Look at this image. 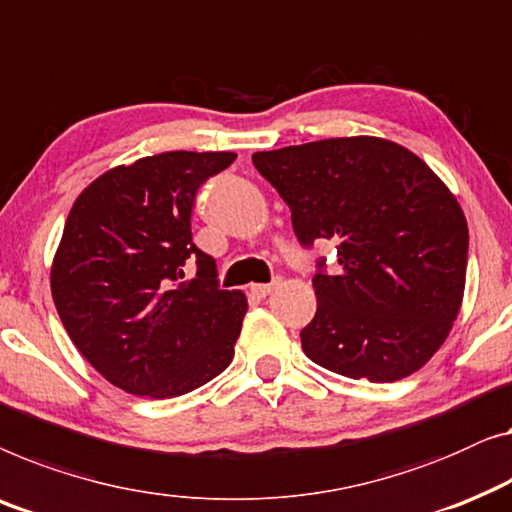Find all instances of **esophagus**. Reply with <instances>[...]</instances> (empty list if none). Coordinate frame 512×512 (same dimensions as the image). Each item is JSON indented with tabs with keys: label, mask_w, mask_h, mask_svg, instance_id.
<instances>
[{
	"label": "esophagus",
	"mask_w": 512,
	"mask_h": 512,
	"mask_svg": "<svg viewBox=\"0 0 512 512\" xmlns=\"http://www.w3.org/2000/svg\"><path fill=\"white\" fill-rule=\"evenodd\" d=\"M279 284H281V279H274L272 284H254L251 286V293L258 295V298H265V295H270Z\"/></svg>",
	"instance_id": "esophagus-1"
}]
</instances>
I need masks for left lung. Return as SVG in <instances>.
Segmentation results:
<instances>
[{"label":"left lung","mask_w":512,"mask_h":512,"mask_svg":"<svg viewBox=\"0 0 512 512\" xmlns=\"http://www.w3.org/2000/svg\"><path fill=\"white\" fill-rule=\"evenodd\" d=\"M251 161L291 207L305 247L337 244V272L318 270L311 281L318 307L300 332L307 358L372 383L427 365L462 307L469 254L466 217L441 177L376 136L316 140Z\"/></svg>","instance_id":"left-lung-1"}]
</instances>
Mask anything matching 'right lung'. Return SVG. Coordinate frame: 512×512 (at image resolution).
<instances>
[{"label": "right lung", "instance_id": "right-lung-1", "mask_svg": "<svg viewBox=\"0 0 512 512\" xmlns=\"http://www.w3.org/2000/svg\"><path fill=\"white\" fill-rule=\"evenodd\" d=\"M235 152H164L96 177L73 203L50 268L71 342L124 392L170 399L231 365L247 314L191 242V207ZM197 277L182 282L183 265Z\"/></svg>", "mask_w": 512, "mask_h": 512}]
</instances>
